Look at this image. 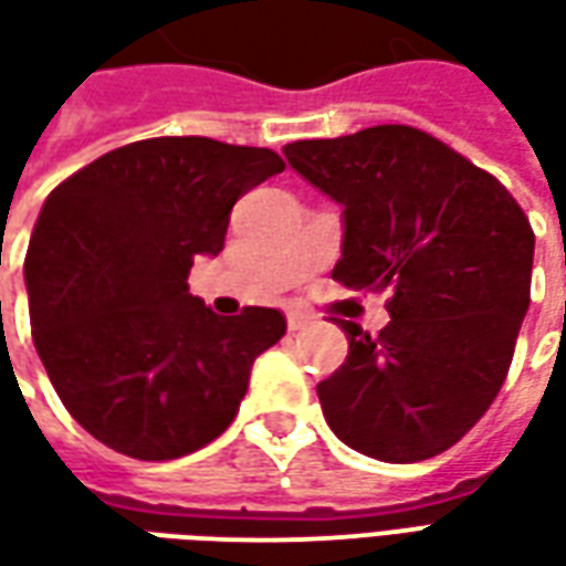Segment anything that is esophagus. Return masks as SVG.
I'll list each match as a JSON object with an SVG mask.
<instances>
[{
  "mask_svg": "<svg viewBox=\"0 0 566 566\" xmlns=\"http://www.w3.org/2000/svg\"><path fill=\"white\" fill-rule=\"evenodd\" d=\"M308 324H312V318H308L306 312H287V327L291 331H303Z\"/></svg>",
  "mask_w": 566,
  "mask_h": 566,
  "instance_id": "esophagus-1",
  "label": "esophagus"
}]
</instances>
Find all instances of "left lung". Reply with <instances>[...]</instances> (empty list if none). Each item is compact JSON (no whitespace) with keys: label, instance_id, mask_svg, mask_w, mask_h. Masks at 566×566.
<instances>
[{"label":"left lung","instance_id":"obj_1","mask_svg":"<svg viewBox=\"0 0 566 566\" xmlns=\"http://www.w3.org/2000/svg\"><path fill=\"white\" fill-rule=\"evenodd\" d=\"M343 206L333 279L388 291V327L339 321L348 357L318 385L336 437L416 463L451 449L494 403L531 306L534 230L494 175L416 127L385 124L284 145Z\"/></svg>","mask_w":566,"mask_h":566}]
</instances>
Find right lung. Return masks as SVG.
Segmentation results:
<instances>
[{"label": "right lung", "instance_id": "add662e5", "mask_svg": "<svg viewBox=\"0 0 566 566\" xmlns=\"http://www.w3.org/2000/svg\"><path fill=\"white\" fill-rule=\"evenodd\" d=\"M284 160L270 148L163 136L103 154L44 199L23 263L32 343L91 437L172 461L230 427L279 308L214 315L187 291L218 258L235 199Z\"/></svg>", "mask_w": 566, "mask_h": 566}]
</instances>
